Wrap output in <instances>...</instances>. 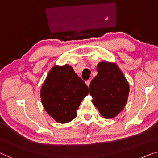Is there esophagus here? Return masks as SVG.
Listing matches in <instances>:
<instances>
[{"instance_id": "1", "label": "esophagus", "mask_w": 158, "mask_h": 158, "mask_svg": "<svg viewBox=\"0 0 158 158\" xmlns=\"http://www.w3.org/2000/svg\"><path fill=\"white\" fill-rule=\"evenodd\" d=\"M90 83H91V79H89V80H87V81H86V84L87 86H89L90 85Z\"/></svg>"}]
</instances>
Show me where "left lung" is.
<instances>
[{"label": "left lung", "mask_w": 158, "mask_h": 158, "mask_svg": "<svg viewBox=\"0 0 158 158\" xmlns=\"http://www.w3.org/2000/svg\"><path fill=\"white\" fill-rule=\"evenodd\" d=\"M96 70L98 74L89 86L92 103L103 118H114L128 101V81L116 63L101 62Z\"/></svg>", "instance_id": "8db88e82"}]
</instances>
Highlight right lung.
<instances>
[{
    "label": "right lung",
    "instance_id": "1",
    "mask_svg": "<svg viewBox=\"0 0 158 158\" xmlns=\"http://www.w3.org/2000/svg\"><path fill=\"white\" fill-rule=\"evenodd\" d=\"M88 94V86L68 64L54 66L40 89L44 109L60 123L76 118L77 110Z\"/></svg>",
    "mask_w": 158,
    "mask_h": 158
}]
</instances>
